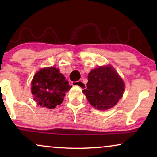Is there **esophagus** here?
<instances>
[{
	"instance_id": "obj_1",
	"label": "esophagus",
	"mask_w": 157,
	"mask_h": 157,
	"mask_svg": "<svg viewBox=\"0 0 157 157\" xmlns=\"http://www.w3.org/2000/svg\"><path fill=\"white\" fill-rule=\"evenodd\" d=\"M72 85L73 86H78L81 88V89H85L86 86L85 84V83L83 82L82 81H74V82H72Z\"/></svg>"
}]
</instances>
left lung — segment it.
<instances>
[{
  "label": "left lung",
  "instance_id": "obj_1",
  "mask_svg": "<svg viewBox=\"0 0 157 157\" xmlns=\"http://www.w3.org/2000/svg\"><path fill=\"white\" fill-rule=\"evenodd\" d=\"M86 86L83 93L90 104L101 111L114 106L125 90L124 81L110 65L92 69L88 76Z\"/></svg>",
  "mask_w": 157,
  "mask_h": 157
}]
</instances>
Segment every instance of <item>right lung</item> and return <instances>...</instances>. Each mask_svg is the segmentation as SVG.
<instances>
[{
  "label": "right lung",
  "instance_id": "add662e5",
  "mask_svg": "<svg viewBox=\"0 0 157 157\" xmlns=\"http://www.w3.org/2000/svg\"><path fill=\"white\" fill-rule=\"evenodd\" d=\"M31 86L33 99L38 105L48 109H54L61 104L66 93L72 87L55 67L40 69L34 75Z\"/></svg>",
  "mask_w": 157,
  "mask_h": 157
}]
</instances>
